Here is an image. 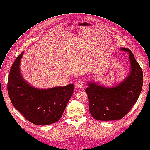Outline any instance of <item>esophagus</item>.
Wrapping results in <instances>:
<instances>
[{
	"instance_id": "1",
	"label": "esophagus",
	"mask_w": 150,
	"mask_h": 150,
	"mask_svg": "<svg viewBox=\"0 0 150 150\" xmlns=\"http://www.w3.org/2000/svg\"><path fill=\"white\" fill-rule=\"evenodd\" d=\"M84 83L82 79H80V80L78 81L77 83H76V87L78 88H81L84 86Z\"/></svg>"
}]
</instances>
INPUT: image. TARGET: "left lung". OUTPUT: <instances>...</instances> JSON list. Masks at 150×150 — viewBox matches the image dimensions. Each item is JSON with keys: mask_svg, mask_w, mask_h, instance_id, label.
<instances>
[{"mask_svg": "<svg viewBox=\"0 0 150 150\" xmlns=\"http://www.w3.org/2000/svg\"><path fill=\"white\" fill-rule=\"evenodd\" d=\"M128 52L131 70L128 75L116 86L107 87L93 81L87 82L86 92L88 97L89 111L99 121L121 119L130 110L140 95L143 85V73L130 50Z\"/></svg>", "mask_w": 150, "mask_h": 150, "instance_id": "1", "label": "left lung"}]
</instances>
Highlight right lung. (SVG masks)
I'll list each match as a JSON object with an SVG mask.
<instances>
[{
  "mask_svg": "<svg viewBox=\"0 0 150 150\" xmlns=\"http://www.w3.org/2000/svg\"><path fill=\"white\" fill-rule=\"evenodd\" d=\"M23 53L17 57L10 70L7 85L9 98L28 121L39 125L55 123L62 116L74 86L71 84L46 89L31 86L23 79L20 70Z\"/></svg>",
  "mask_w": 150,
  "mask_h": 150,
  "instance_id": "right-lung-1",
  "label": "right lung"
}]
</instances>
